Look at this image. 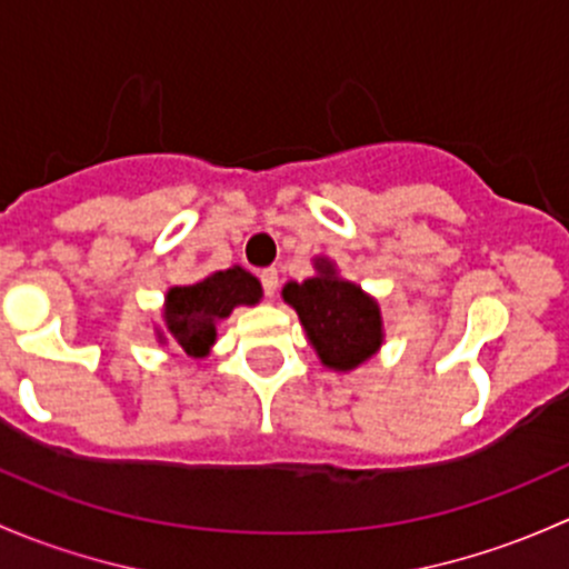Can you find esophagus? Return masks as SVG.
I'll return each instance as SVG.
<instances>
[{"mask_svg":"<svg viewBox=\"0 0 569 569\" xmlns=\"http://www.w3.org/2000/svg\"><path fill=\"white\" fill-rule=\"evenodd\" d=\"M260 282H262V290H266L268 298L277 296V290H279L277 268H266V271H260Z\"/></svg>","mask_w":569,"mask_h":569,"instance_id":"1","label":"esophagus"}]
</instances>
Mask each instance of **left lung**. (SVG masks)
Instances as JSON below:
<instances>
[{"instance_id":"1","label":"left lung","mask_w":569,"mask_h":569,"mask_svg":"<svg viewBox=\"0 0 569 569\" xmlns=\"http://www.w3.org/2000/svg\"><path fill=\"white\" fill-rule=\"evenodd\" d=\"M318 277L287 282L282 298L298 312L309 342L328 370L350 372L383 345L380 307L359 284L337 277L326 257L315 260Z\"/></svg>"}]
</instances>
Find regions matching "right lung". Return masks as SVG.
<instances>
[{
  "instance_id": "add662e5",
  "label": "right lung",
  "mask_w": 569,
  "mask_h": 569,
  "mask_svg": "<svg viewBox=\"0 0 569 569\" xmlns=\"http://www.w3.org/2000/svg\"><path fill=\"white\" fill-rule=\"evenodd\" d=\"M262 298L260 279L241 266L216 271L197 284L169 287L163 301V326L158 331L161 342H172L191 359H204L216 342V326L230 318L236 307H254Z\"/></svg>"
}]
</instances>
